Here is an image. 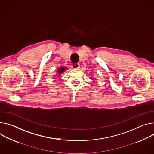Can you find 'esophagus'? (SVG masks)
Returning a JSON list of instances; mask_svg holds the SVG:
<instances>
[{
	"label": "esophagus",
	"instance_id": "1",
	"mask_svg": "<svg viewBox=\"0 0 154 154\" xmlns=\"http://www.w3.org/2000/svg\"><path fill=\"white\" fill-rule=\"evenodd\" d=\"M71 67L73 68V69H78L80 67V65L78 63H73L71 66Z\"/></svg>",
	"mask_w": 154,
	"mask_h": 154
}]
</instances>
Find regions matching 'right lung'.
<instances>
[{
	"mask_svg": "<svg viewBox=\"0 0 154 154\" xmlns=\"http://www.w3.org/2000/svg\"><path fill=\"white\" fill-rule=\"evenodd\" d=\"M67 69V67H65V66H61L58 69H57V75H60L61 74H62L63 72H64V71L66 70ZM56 76V75H55ZM58 77V76H57Z\"/></svg>",
	"mask_w": 154,
	"mask_h": 154,
	"instance_id": "obj_1",
	"label": "right lung"
}]
</instances>
